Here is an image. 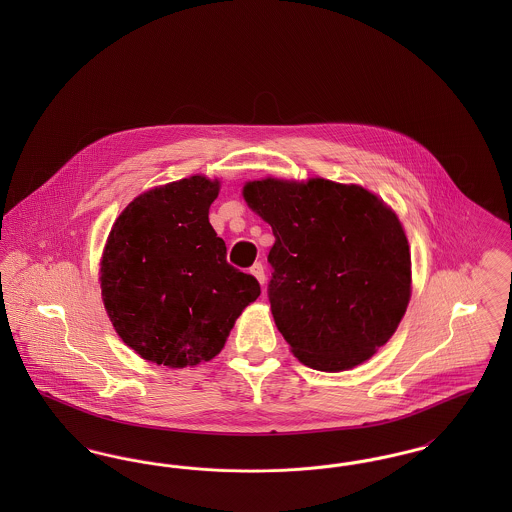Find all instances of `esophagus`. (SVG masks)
Here are the masks:
<instances>
[{
    "mask_svg": "<svg viewBox=\"0 0 512 512\" xmlns=\"http://www.w3.org/2000/svg\"><path fill=\"white\" fill-rule=\"evenodd\" d=\"M249 272L259 280V284H261V286L265 284V278H267V276H265V267H263L261 263H255L253 267L249 268Z\"/></svg>",
    "mask_w": 512,
    "mask_h": 512,
    "instance_id": "1",
    "label": "esophagus"
}]
</instances>
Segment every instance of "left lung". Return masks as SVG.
I'll use <instances>...</instances> for the list:
<instances>
[{"mask_svg":"<svg viewBox=\"0 0 512 512\" xmlns=\"http://www.w3.org/2000/svg\"><path fill=\"white\" fill-rule=\"evenodd\" d=\"M244 197L276 238L268 301L293 355L324 372L365 363L411 297L409 242L395 213L361 186L324 178L255 180Z\"/></svg>","mask_w":512,"mask_h":512,"instance_id":"left-lung-1","label":"left lung"}]
</instances>
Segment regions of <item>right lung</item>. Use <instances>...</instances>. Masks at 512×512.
Returning <instances> with one entry per match:
<instances>
[{
    "instance_id": "1",
    "label": "right lung",
    "mask_w": 512,
    "mask_h": 512,
    "mask_svg": "<svg viewBox=\"0 0 512 512\" xmlns=\"http://www.w3.org/2000/svg\"><path fill=\"white\" fill-rule=\"evenodd\" d=\"M219 182L192 176L138 195L101 259V295L122 341L157 365L182 368L219 355L261 286L226 261L209 222Z\"/></svg>"
}]
</instances>
